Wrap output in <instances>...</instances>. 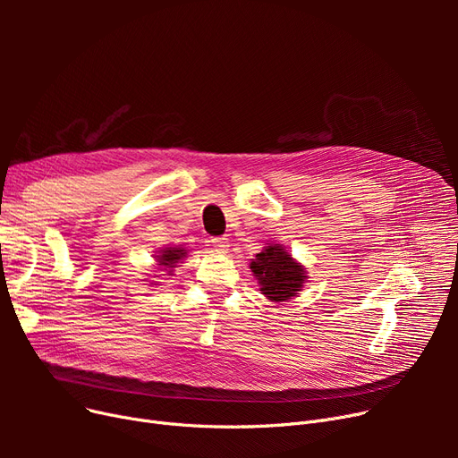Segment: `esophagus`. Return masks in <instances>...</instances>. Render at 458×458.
<instances>
[{
    "label": "esophagus",
    "mask_w": 458,
    "mask_h": 458,
    "mask_svg": "<svg viewBox=\"0 0 458 458\" xmlns=\"http://www.w3.org/2000/svg\"><path fill=\"white\" fill-rule=\"evenodd\" d=\"M209 243H211V249H213L215 252H225V250L228 249V237H226V235L211 237Z\"/></svg>",
    "instance_id": "esophagus-1"
}]
</instances>
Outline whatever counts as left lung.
<instances>
[{
    "instance_id": "left-lung-1",
    "label": "left lung",
    "mask_w": 458,
    "mask_h": 458,
    "mask_svg": "<svg viewBox=\"0 0 458 458\" xmlns=\"http://www.w3.org/2000/svg\"><path fill=\"white\" fill-rule=\"evenodd\" d=\"M250 269L261 284L263 295L275 302H282L297 295L304 284V269L278 245H269L256 254Z\"/></svg>"
}]
</instances>
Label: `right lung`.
<instances>
[{
	"instance_id": "right-lung-1",
	"label": "right lung",
	"mask_w": 458,
	"mask_h": 458,
	"mask_svg": "<svg viewBox=\"0 0 458 458\" xmlns=\"http://www.w3.org/2000/svg\"><path fill=\"white\" fill-rule=\"evenodd\" d=\"M187 252L183 249H176V247H171L166 250H161V256H157V261L159 266L163 267H174V263H178V259H182Z\"/></svg>"
}]
</instances>
